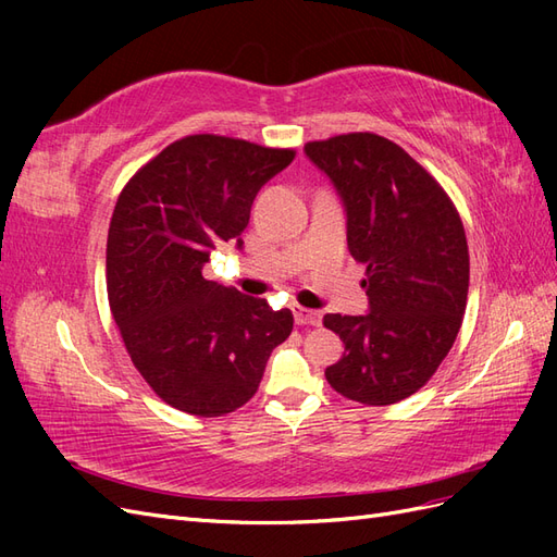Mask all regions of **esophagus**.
I'll return each instance as SVG.
<instances>
[{
  "label": "esophagus",
  "instance_id": "obj_1",
  "mask_svg": "<svg viewBox=\"0 0 557 557\" xmlns=\"http://www.w3.org/2000/svg\"><path fill=\"white\" fill-rule=\"evenodd\" d=\"M293 313H295V323L297 325H320V320H323L320 311L305 309V307H299V305L293 307Z\"/></svg>",
  "mask_w": 557,
  "mask_h": 557
}]
</instances>
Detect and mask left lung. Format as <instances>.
Listing matches in <instances>:
<instances>
[{"mask_svg":"<svg viewBox=\"0 0 557 557\" xmlns=\"http://www.w3.org/2000/svg\"><path fill=\"white\" fill-rule=\"evenodd\" d=\"M346 213L350 256L367 264L369 311L327 313L344 356L325 369L336 393L385 407L423 387L460 332L469 250L453 201L407 150L372 132L305 146Z\"/></svg>","mask_w":557,"mask_h":557,"instance_id":"1","label":"left lung"}]
</instances>
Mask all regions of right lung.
<instances>
[{
    "instance_id": "add662e5",
    "label": "right lung",
    "mask_w": 557,
    "mask_h": 557,
    "mask_svg": "<svg viewBox=\"0 0 557 557\" xmlns=\"http://www.w3.org/2000/svg\"><path fill=\"white\" fill-rule=\"evenodd\" d=\"M293 160L288 148L193 134L144 164L115 201L111 313L134 367L178 411L213 418L244 407L293 332L290 309L201 276L215 246L242 250L252 199Z\"/></svg>"
}]
</instances>
